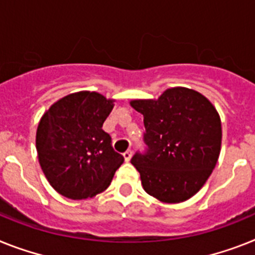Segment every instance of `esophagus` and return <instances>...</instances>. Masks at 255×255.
Instances as JSON below:
<instances>
[{"instance_id":"1","label":"esophagus","mask_w":255,"mask_h":255,"mask_svg":"<svg viewBox=\"0 0 255 255\" xmlns=\"http://www.w3.org/2000/svg\"><path fill=\"white\" fill-rule=\"evenodd\" d=\"M123 157H124V159H126V162H129V160H131V157H132V150L124 151Z\"/></svg>"}]
</instances>
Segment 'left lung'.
I'll return each mask as SVG.
<instances>
[{
	"label": "left lung",
	"instance_id": "left-lung-1",
	"mask_svg": "<svg viewBox=\"0 0 255 255\" xmlns=\"http://www.w3.org/2000/svg\"><path fill=\"white\" fill-rule=\"evenodd\" d=\"M144 115L145 151L131 159L145 192L177 204L202 188L218 162L222 123L206 97L188 88H171L158 100H134Z\"/></svg>",
	"mask_w": 255,
	"mask_h": 255
}]
</instances>
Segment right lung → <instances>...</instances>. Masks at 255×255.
Here are the masks:
<instances>
[{"label":"right lung","mask_w":255,"mask_h":255,"mask_svg":"<svg viewBox=\"0 0 255 255\" xmlns=\"http://www.w3.org/2000/svg\"><path fill=\"white\" fill-rule=\"evenodd\" d=\"M114 108L96 92H78L51 105L38 123L36 149L45 176L59 194L83 200L104 192L124 162L102 124Z\"/></svg>","instance_id":"right-lung-1"}]
</instances>
